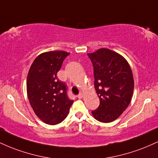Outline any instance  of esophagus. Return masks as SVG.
<instances>
[{
  "label": "esophagus",
  "mask_w": 158,
  "mask_h": 158,
  "mask_svg": "<svg viewBox=\"0 0 158 158\" xmlns=\"http://www.w3.org/2000/svg\"><path fill=\"white\" fill-rule=\"evenodd\" d=\"M82 97H83V94L81 93H80V94H78V95H77V97L79 98V99H81V98H82Z\"/></svg>",
  "instance_id": "34e87169"
}]
</instances>
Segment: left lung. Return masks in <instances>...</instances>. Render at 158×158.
Masks as SVG:
<instances>
[{
  "label": "left lung",
  "mask_w": 158,
  "mask_h": 158,
  "mask_svg": "<svg viewBox=\"0 0 158 158\" xmlns=\"http://www.w3.org/2000/svg\"><path fill=\"white\" fill-rule=\"evenodd\" d=\"M94 67V87L100 104L92 114L97 120L110 123L131 102L134 90L131 69L124 57L109 49L88 53Z\"/></svg>",
  "instance_id": "1"
}]
</instances>
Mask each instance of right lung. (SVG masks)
Here are the masks:
<instances>
[{"mask_svg":"<svg viewBox=\"0 0 158 158\" xmlns=\"http://www.w3.org/2000/svg\"><path fill=\"white\" fill-rule=\"evenodd\" d=\"M69 52L56 50L35 58L27 75V91L38 117L49 125L62 122L73 101L67 96V85L58 79L57 73Z\"/></svg>","mask_w":158,"mask_h":158,"instance_id":"1","label":"right lung"}]
</instances>
